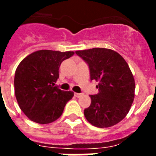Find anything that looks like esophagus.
Returning <instances> with one entry per match:
<instances>
[{
	"mask_svg": "<svg viewBox=\"0 0 156 156\" xmlns=\"http://www.w3.org/2000/svg\"><path fill=\"white\" fill-rule=\"evenodd\" d=\"M74 95H75V97H77V98H80V97H81V96L83 95V93H74Z\"/></svg>",
	"mask_w": 156,
	"mask_h": 156,
	"instance_id": "34e87169",
	"label": "esophagus"
}]
</instances>
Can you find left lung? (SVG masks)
<instances>
[{
    "label": "left lung",
    "instance_id": "left-lung-1",
    "mask_svg": "<svg viewBox=\"0 0 156 156\" xmlns=\"http://www.w3.org/2000/svg\"><path fill=\"white\" fill-rule=\"evenodd\" d=\"M76 54L89 67L90 78L98 84V93L90 95L91 105L84 110L94 126L110 127L125 118L135 97V80L127 63L114 50L93 48Z\"/></svg>",
    "mask_w": 156,
    "mask_h": 156
}]
</instances>
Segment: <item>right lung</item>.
<instances>
[{
	"label": "right lung",
	"mask_w": 156,
	"mask_h": 156,
	"mask_svg": "<svg viewBox=\"0 0 156 156\" xmlns=\"http://www.w3.org/2000/svg\"><path fill=\"white\" fill-rule=\"evenodd\" d=\"M74 55L73 51L39 50L25 57L15 73V93L20 108L29 119L49 124L59 118L72 91L55 86L61 63Z\"/></svg>",
	"instance_id": "add662e5"
}]
</instances>
